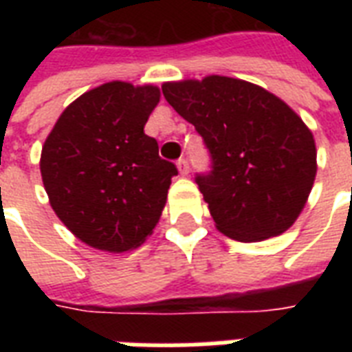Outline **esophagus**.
I'll use <instances>...</instances> for the list:
<instances>
[{
	"mask_svg": "<svg viewBox=\"0 0 352 352\" xmlns=\"http://www.w3.org/2000/svg\"><path fill=\"white\" fill-rule=\"evenodd\" d=\"M177 168H179V173H181L182 177H186L188 173H190V164H188L186 159L179 160V162H177Z\"/></svg>",
	"mask_w": 352,
	"mask_h": 352,
	"instance_id": "34e87169",
	"label": "esophagus"
}]
</instances>
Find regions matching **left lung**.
<instances>
[{"label":"left lung","instance_id":"obj_1","mask_svg":"<svg viewBox=\"0 0 352 352\" xmlns=\"http://www.w3.org/2000/svg\"><path fill=\"white\" fill-rule=\"evenodd\" d=\"M162 93L210 149L214 170L195 181L215 228L245 243L289 230L318 170L300 115L261 85L219 74L164 82Z\"/></svg>","mask_w":352,"mask_h":352}]
</instances>
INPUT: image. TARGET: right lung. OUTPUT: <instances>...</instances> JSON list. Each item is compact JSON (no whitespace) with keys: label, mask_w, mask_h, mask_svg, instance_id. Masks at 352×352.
<instances>
[{"label":"right lung","mask_w":352,"mask_h":352,"mask_svg":"<svg viewBox=\"0 0 352 352\" xmlns=\"http://www.w3.org/2000/svg\"><path fill=\"white\" fill-rule=\"evenodd\" d=\"M159 100L157 85H98L63 109L41 148V181L54 214L96 250L137 248L162 215L177 168L144 133Z\"/></svg>","instance_id":"right-lung-1"}]
</instances>
